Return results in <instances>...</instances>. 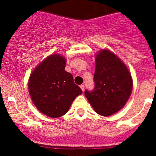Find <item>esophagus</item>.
I'll return each mask as SVG.
<instances>
[{
    "mask_svg": "<svg viewBox=\"0 0 156 156\" xmlns=\"http://www.w3.org/2000/svg\"><path fill=\"white\" fill-rule=\"evenodd\" d=\"M80 89H82V91H83H83H84V89H85V87H84V85H83V84H82V85H80Z\"/></svg>",
    "mask_w": 156,
    "mask_h": 156,
    "instance_id": "1",
    "label": "esophagus"
}]
</instances>
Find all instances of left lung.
Masks as SVG:
<instances>
[{
	"instance_id": "1",
	"label": "left lung",
	"mask_w": 156,
	"mask_h": 156,
	"mask_svg": "<svg viewBox=\"0 0 156 156\" xmlns=\"http://www.w3.org/2000/svg\"><path fill=\"white\" fill-rule=\"evenodd\" d=\"M94 89L84 94L94 112L108 117L122 108L129 99L133 80L128 67L109 50H101L95 58Z\"/></svg>"
}]
</instances>
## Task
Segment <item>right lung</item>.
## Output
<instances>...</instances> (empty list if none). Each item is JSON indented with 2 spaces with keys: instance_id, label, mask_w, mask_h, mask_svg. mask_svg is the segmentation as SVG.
<instances>
[{
  "instance_id": "right-lung-1",
  "label": "right lung",
  "mask_w": 156,
  "mask_h": 156,
  "mask_svg": "<svg viewBox=\"0 0 156 156\" xmlns=\"http://www.w3.org/2000/svg\"><path fill=\"white\" fill-rule=\"evenodd\" d=\"M65 65L64 57L51 55L35 68L28 79V92L34 104L52 118L64 115L76 97L82 94L73 75L64 70Z\"/></svg>"
}]
</instances>
